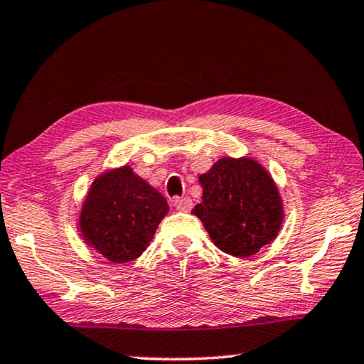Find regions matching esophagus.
Here are the masks:
<instances>
[{"label": "esophagus", "instance_id": "obj_1", "mask_svg": "<svg viewBox=\"0 0 364 364\" xmlns=\"http://www.w3.org/2000/svg\"><path fill=\"white\" fill-rule=\"evenodd\" d=\"M173 207L180 212H189L193 208V200L189 197H175Z\"/></svg>", "mask_w": 364, "mask_h": 364}]
</instances>
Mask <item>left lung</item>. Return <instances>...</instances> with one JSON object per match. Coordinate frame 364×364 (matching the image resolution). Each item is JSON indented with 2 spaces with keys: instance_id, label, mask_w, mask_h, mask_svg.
<instances>
[{
  "instance_id": "8db88e82",
  "label": "left lung",
  "mask_w": 364,
  "mask_h": 364,
  "mask_svg": "<svg viewBox=\"0 0 364 364\" xmlns=\"http://www.w3.org/2000/svg\"><path fill=\"white\" fill-rule=\"evenodd\" d=\"M204 194L193 213L220 250L234 257L255 255L273 241L282 223L274 181L252 159H220L199 176Z\"/></svg>"
}]
</instances>
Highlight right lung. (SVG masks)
Segmentation results:
<instances>
[{
	"label": "right lung",
	"mask_w": 364,
	"mask_h": 364,
	"mask_svg": "<svg viewBox=\"0 0 364 364\" xmlns=\"http://www.w3.org/2000/svg\"><path fill=\"white\" fill-rule=\"evenodd\" d=\"M168 212L159 191L130 167L96 178L82 208L80 230L86 244L114 263H127L147 249Z\"/></svg>",
	"instance_id": "obj_1"
}]
</instances>
